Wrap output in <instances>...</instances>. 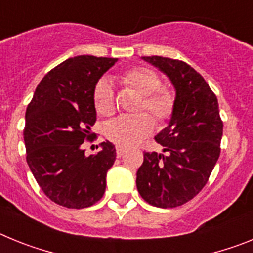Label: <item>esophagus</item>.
I'll use <instances>...</instances> for the list:
<instances>
[{"label": "esophagus", "instance_id": "esophagus-1", "mask_svg": "<svg viewBox=\"0 0 253 253\" xmlns=\"http://www.w3.org/2000/svg\"><path fill=\"white\" fill-rule=\"evenodd\" d=\"M124 152H125V149L123 148V147H119V146L116 147V156H118L119 158L122 157L123 154H124Z\"/></svg>", "mask_w": 253, "mask_h": 253}]
</instances>
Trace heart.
<instances>
[{"instance_id": "heart-1", "label": "heart", "mask_w": 253, "mask_h": 253, "mask_svg": "<svg viewBox=\"0 0 253 253\" xmlns=\"http://www.w3.org/2000/svg\"><path fill=\"white\" fill-rule=\"evenodd\" d=\"M119 80L126 88L142 95L138 111L151 114L158 124L169 122L173 115L176 96L169 87L161 86L162 81L157 72L147 67H133L119 75ZM93 106L100 116H111L115 113V95L107 78L96 82L92 92ZM154 123L148 114H138L130 118H118L106 126V138L119 147H130L153 131Z\"/></svg>"}]
</instances>
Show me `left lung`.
I'll use <instances>...</instances> for the list:
<instances>
[{
    "label": "left lung",
    "instance_id": "obj_1",
    "mask_svg": "<svg viewBox=\"0 0 253 253\" xmlns=\"http://www.w3.org/2000/svg\"><path fill=\"white\" fill-rule=\"evenodd\" d=\"M143 59L169 76L176 90V106L169 126L154 137L165 154L144 152L137 187L148 204L176 208L207 185L220 154L223 122L215 93L193 67L158 55Z\"/></svg>",
    "mask_w": 253,
    "mask_h": 253
}]
</instances>
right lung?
Listing matches in <instances>:
<instances>
[{
	"mask_svg": "<svg viewBox=\"0 0 253 253\" xmlns=\"http://www.w3.org/2000/svg\"><path fill=\"white\" fill-rule=\"evenodd\" d=\"M116 58L78 55L49 71L38 84L25 114L26 162L43 193L55 204L82 209L96 204L106 189V173L115 162V146L87 156L96 122L92 92Z\"/></svg>",
	"mask_w": 253,
	"mask_h": 253,
	"instance_id": "add662e5",
	"label": "right lung"
}]
</instances>
